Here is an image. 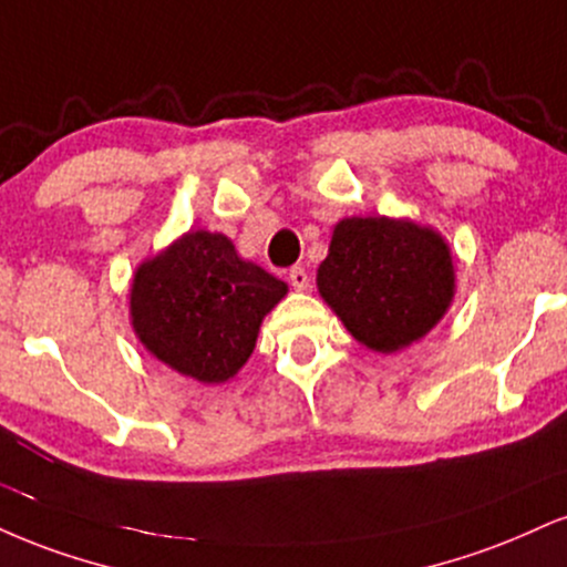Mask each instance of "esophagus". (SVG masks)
Returning <instances> with one entry per match:
<instances>
[{"label":"esophagus","mask_w":567,"mask_h":567,"mask_svg":"<svg viewBox=\"0 0 567 567\" xmlns=\"http://www.w3.org/2000/svg\"><path fill=\"white\" fill-rule=\"evenodd\" d=\"M288 279H290V285H292V288H296V290H309L311 279H309V275H306L303 266H292Z\"/></svg>","instance_id":"esophagus-1"}]
</instances>
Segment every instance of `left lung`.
<instances>
[{
  "label": "left lung",
  "instance_id": "1",
  "mask_svg": "<svg viewBox=\"0 0 567 567\" xmlns=\"http://www.w3.org/2000/svg\"><path fill=\"white\" fill-rule=\"evenodd\" d=\"M317 290L361 346L395 353L452 309V248L439 229L412 218H340L317 269Z\"/></svg>",
  "mask_w": 567,
  "mask_h": 567
}]
</instances>
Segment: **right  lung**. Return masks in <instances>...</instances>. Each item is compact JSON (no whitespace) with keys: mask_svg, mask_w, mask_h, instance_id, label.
Masks as SVG:
<instances>
[{"mask_svg":"<svg viewBox=\"0 0 567 567\" xmlns=\"http://www.w3.org/2000/svg\"><path fill=\"white\" fill-rule=\"evenodd\" d=\"M288 285L245 261L221 231L189 229L134 269L128 319L150 357L197 383H227Z\"/></svg>","mask_w":567,"mask_h":567,"instance_id":"1","label":"right lung"}]
</instances>
